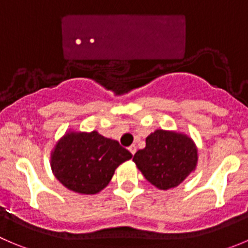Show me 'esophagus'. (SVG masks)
<instances>
[{
  "label": "esophagus",
  "mask_w": 248,
  "mask_h": 248,
  "mask_svg": "<svg viewBox=\"0 0 248 248\" xmlns=\"http://www.w3.org/2000/svg\"><path fill=\"white\" fill-rule=\"evenodd\" d=\"M129 151H130L131 155H135V153H136V146L135 145H131L130 147H129Z\"/></svg>",
  "instance_id": "obj_1"
}]
</instances>
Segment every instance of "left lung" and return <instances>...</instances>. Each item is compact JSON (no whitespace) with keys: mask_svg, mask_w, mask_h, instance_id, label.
<instances>
[{"mask_svg":"<svg viewBox=\"0 0 248 248\" xmlns=\"http://www.w3.org/2000/svg\"><path fill=\"white\" fill-rule=\"evenodd\" d=\"M133 161L152 185L169 190L195 171L199 155L186 134L157 129L146 138V147L134 155Z\"/></svg>","mask_w":248,"mask_h":248,"instance_id":"1","label":"left lung"}]
</instances>
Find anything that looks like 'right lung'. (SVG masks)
<instances>
[{
  "mask_svg": "<svg viewBox=\"0 0 248 248\" xmlns=\"http://www.w3.org/2000/svg\"><path fill=\"white\" fill-rule=\"evenodd\" d=\"M133 157L117 140L91 133L69 130L51 152V168L70 191L95 195L109 184L115 169Z\"/></svg>",
  "mask_w": 248,
  "mask_h": 248,
  "instance_id": "right-lung-1",
  "label": "right lung"
}]
</instances>
